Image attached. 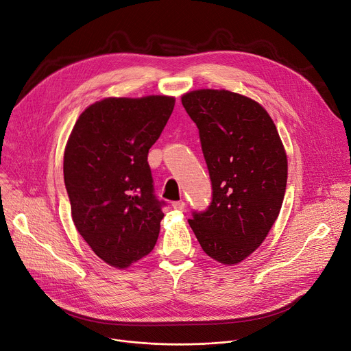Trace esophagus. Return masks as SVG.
Segmentation results:
<instances>
[{"label":"esophagus","instance_id":"esophagus-1","mask_svg":"<svg viewBox=\"0 0 351 351\" xmlns=\"http://www.w3.org/2000/svg\"><path fill=\"white\" fill-rule=\"evenodd\" d=\"M173 208H174V210H180V211H182V210L186 208V203L182 202V199H180V202H174V203H173Z\"/></svg>","mask_w":351,"mask_h":351}]
</instances>
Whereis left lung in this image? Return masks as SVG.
<instances>
[{
	"label": "left lung",
	"instance_id": "8db88e82",
	"mask_svg": "<svg viewBox=\"0 0 351 351\" xmlns=\"http://www.w3.org/2000/svg\"><path fill=\"white\" fill-rule=\"evenodd\" d=\"M195 123L211 180V203L190 227L207 256L237 264L264 241L287 184V157L277 128L254 99L226 90L182 95Z\"/></svg>",
	"mask_w": 351,
	"mask_h": 351
}]
</instances>
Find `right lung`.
I'll use <instances>...</instances> for the list:
<instances>
[{
    "instance_id": "1",
    "label": "right lung",
    "mask_w": 351,
    "mask_h": 351,
    "mask_svg": "<svg viewBox=\"0 0 351 351\" xmlns=\"http://www.w3.org/2000/svg\"><path fill=\"white\" fill-rule=\"evenodd\" d=\"M165 95L106 98L77 120L64 153L73 221L93 252L125 269L154 248L165 202L147 157L173 112Z\"/></svg>"
}]
</instances>
